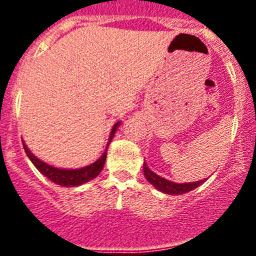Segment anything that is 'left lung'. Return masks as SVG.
Listing matches in <instances>:
<instances>
[{
  "mask_svg": "<svg viewBox=\"0 0 256 256\" xmlns=\"http://www.w3.org/2000/svg\"><path fill=\"white\" fill-rule=\"evenodd\" d=\"M144 177H146V180H148L156 190H159V191L164 192V194H168V195H182V194H186V192L195 190L196 187H198L200 184H202V183L205 182V180L190 183L172 182V180H165V178L160 177V176H158L156 173H154L152 170H150L148 165H146V162H144Z\"/></svg>",
  "mask_w": 256,
  "mask_h": 256,
  "instance_id": "1",
  "label": "left lung"
}]
</instances>
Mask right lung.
<instances>
[{
	"instance_id": "right-lung-1",
	"label": "right lung",
	"mask_w": 256,
	"mask_h": 256,
	"mask_svg": "<svg viewBox=\"0 0 256 256\" xmlns=\"http://www.w3.org/2000/svg\"><path fill=\"white\" fill-rule=\"evenodd\" d=\"M120 126V122H118L114 126H112V133H110V137H108V146H106V150L104 151L102 155L100 156V159H97L94 164L87 165V166H83V168L79 169H60L55 168L52 165L47 164V162H42L32 154V151L26 148V144L22 141V146H24V150L26 154L28 155V158L30 159V162H33L36 168L44 174V177L48 178L50 180H52L56 184H60V186L65 187H76L80 186L83 183L88 182V180H92L94 178H96L98 174L101 173V170L104 169V165L106 162V155H108V144L112 142V137H114L115 132H116L118 126Z\"/></svg>"
}]
</instances>
